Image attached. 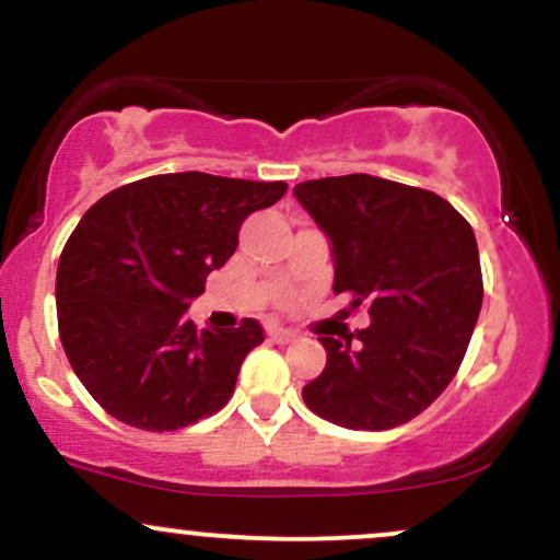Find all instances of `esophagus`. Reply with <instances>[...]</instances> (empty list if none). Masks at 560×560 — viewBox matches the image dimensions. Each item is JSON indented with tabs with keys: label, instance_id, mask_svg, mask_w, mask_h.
Returning <instances> with one entry per match:
<instances>
[{
	"label": "esophagus",
	"instance_id": "34e87169",
	"mask_svg": "<svg viewBox=\"0 0 560 560\" xmlns=\"http://www.w3.org/2000/svg\"><path fill=\"white\" fill-rule=\"evenodd\" d=\"M266 331H268V337H271L273 342H279V345L292 342V339L298 337V334H294L292 329H287V326H279V324H268Z\"/></svg>",
	"mask_w": 560,
	"mask_h": 560
}]
</instances>
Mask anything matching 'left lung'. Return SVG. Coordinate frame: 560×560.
<instances>
[{"label": "left lung", "mask_w": 560, "mask_h": 560, "mask_svg": "<svg viewBox=\"0 0 560 560\" xmlns=\"http://www.w3.org/2000/svg\"><path fill=\"white\" fill-rule=\"evenodd\" d=\"M331 244L334 292L369 302L350 339L318 337L326 369L302 387L320 419L345 429L400 427L453 382L481 311L474 229L447 199L369 173L294 186Z\"/></svg>", "instance_id": "left-lung-1"}]
</instances>
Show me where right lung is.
<instances>
[{
  "label": "right lung",
  "instance_id": "add662e5",
  "mask_svg": "<svg viewBox=\"0 0 560 560\" xmlns=\"http://www.w3.org/2000/svg\"><path fill=\"white\" fill-rule=\"evenodd\" d=\"M284 191V182L184 171L120 186L86 210L57 266V326L107 413L173 432L229 402L260 324L197 329L186 311L234 255L244 218Z\"/></svg>",
  "mask_w": 560,
  "mask_h": 560
}]
</instances>
